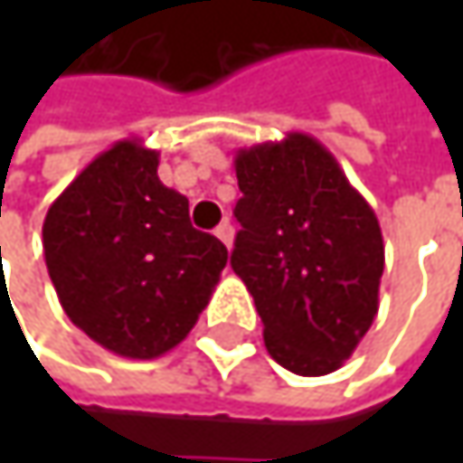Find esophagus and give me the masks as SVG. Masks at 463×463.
Masks as SVG:
<instances>
[{"label":"esophagus","instance_id":"esophagus-1","mask_svg":"<svg viewBox=\"0 0 463 463\" xmlns=\"http://www.w3.org/2000/svg\"><path fill=\"white\" fill-rule=\"evenodd\" d=\"M217 238H220V241H222V243H225V246H228V249H231L232 246V235H235V231H232V225L231 222H228V220H225V222H222V225H220V228H217Z\"/></svg>","mask_w":463,"mask_h":463}]
</instances>
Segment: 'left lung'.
<instances>
[{
    "label": "left lung",
    "instance_id": "8db88e82",
    "mask_svg": "<svg viewBox=\"0 0 463 463\" xmlns=\"http://www.w3.org/2000/svg\"><path fill=\"white\" fill-rule=\"evenodd\" d=\"M231 265L268 354L298 375L343 367L378 314L383 235L335 155L308 134L241 146Z\"/></svg>",
    "mask_w": 463,
    "mask_h": 463
}]
</instances>
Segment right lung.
I'll return each instance as SVG.
<instances>
[{
    "mask_svg": "<svg viewBox=\"0 0 463 463\" xmlns=\"http://www.w3.org/2000/svg\"><path fill=\"white\" fill-rule=\"evenodd\" d=\"M160 155L115 141L50 203L43 249L66 317L101 348L157 359L209 306L228 249L190 225V201L157 179Z\"/></svg>",
    "mask_w": 463,
    "mask_h": 463,
    "instance_id": "obj_1",
    "label": "right lung"
}]
</instances>
